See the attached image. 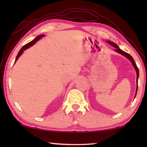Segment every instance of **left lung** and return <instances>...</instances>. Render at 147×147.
Wrapping results in <instances>:
<instances>
[{"label": "left lung", "instance_id": "obj_1", "mask_svg": "<svg viewBox=\"0 0 147 147\" xmlns=\"http://www.w3.org/2000/svg\"><path fill=\"white\" fill-rule=\"evenodd\" d=\"M107 43H108L110 44V45H111L112 46H113L114 47H115V51L116 52H118V53L121 54V55H122L123 56H124V57H126V58H128V59L130 60V61L132 62V65H133L134 69H136V82H137V84H136V94H135V97H136V93H137V90H138V76H139V71H138V67L136 66V64L135 62H134L133 58H132V57L130 55H129V54L126 53V52H124L122 51V50H121L120 49L119 47H118V45H116V43H113V42L112 41H107Z\"/></svg>", "mask_w": 147, "mask_h": 147}]
</instances>
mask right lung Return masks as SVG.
Here are the masks:
<instances>
[{
  "instance_id": "1",
  "label": "right lung",
  "mask_w": 147,
  "mask_h": 147,
  "mask_svg": "<svg viewBox=\"0 0 147 147\" xmlns=\"http://www.w3.org/2000/svg\"><path fill=\"white\" fill-rule=\"evenodd\" d=\"M44 37V35H39V36H37V37H36L35 39H34L33 40V41H31V42H29V43H28L27 44H26V45H24L23 47L21 48V50H20L19 53H18V55H17V57H16V59H15V63L16 61H17V60L18 59H19V57L22 55V53H23V51H25V49H28V48H29V47H31L32 45H33L34 44H35V43H36V42H37V41H39V40L40 39H41V37Z\"/></svg>"
}]
</instances>
